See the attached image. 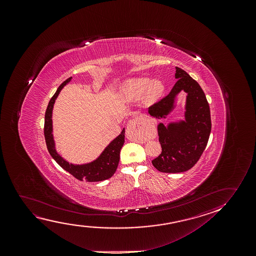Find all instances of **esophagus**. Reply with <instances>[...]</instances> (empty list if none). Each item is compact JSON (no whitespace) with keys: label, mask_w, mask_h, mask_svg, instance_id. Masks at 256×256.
Returning <instances> with one entry per match:
<instances>
[{"label":"esophagus","mask_w":256,"mask_h":256,"mask_svg":"<svg viewBox=\"0 0 256 256\" xmlns=\"http://www.w3.org/2000/svg\"><path fill=\"white\" fill-rule=\"evenodd\" d=\"M146 128V118L144 116H139L134 119L130 120L126 125V133L130 132H142Z\"/></svg>","instance_id":"1"}]
</instances>
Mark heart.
Masks as SVG:
<instances>
[{"label": "heart", "instance_id": "b5f03b06", "mask_svg": "<svg viewBox=\"0 0 256 256\" xmlns=\"http://www.w3.org/2000/svg\"><path fill=\"white\" fill-rule=\"evenodd\" d=\"M162 81L148 78H136L126 81L122 88V94L128 100H136L144 95L146 105H152L158 102L164 92Z\"/></svg>", "mask_w": 256, "mask_h": 256}]
</instances>
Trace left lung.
<instances>
[{"instance_id":"left-lung-1","label":"left lung","mask_w":256,"mask_h":256,"mask_svg":"<svg viewBox=\"0 0 256 256\" xmlns=\"http://www.w3.org/2000/svg\"><path fill=\"white\" fill-rule=\"evenodd\" d=\"M178 80L170 92L148 108V112L156 119H165L175 108L176 96L186 92L184 120L158 124L162 153L152 161L158 170L179 173L192 168L206 147L212 130L210 108L200 84L186 70L176 67Z\"/></svg>"}]
</instances>
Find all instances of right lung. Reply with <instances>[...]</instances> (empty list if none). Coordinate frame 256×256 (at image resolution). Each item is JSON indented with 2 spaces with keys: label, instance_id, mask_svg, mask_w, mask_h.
<instances>
[{
  "label": "right lung",
  "instance_id": "add662e5",
  "mask_svg": "<svg viewBox=\"0 0 256 256\" xmlns=\"http://www.w3.org/2000/svg\"><path fill=\"white\" fill-rule=\"evenodd\" d=\"M72 77L67 78L60 84L55 94L50 98L47 109H46V117H44V137H46V145L50 154L53 159L62 167L69 172L74 178L86 182H98L108 179L112 176L116 168L118 167L120 161V152L125 142V128H123L122 133L114 138L110 144L102 151V154L98 156L95 160L84 164H69L66 159H64L56 150L55 140L53 138L52 128V110L54 103L60 92L66 84L72 80Z\"/></svg>",
  "mask_w": 256,
  "mask_h": 256
}]
</instances>
